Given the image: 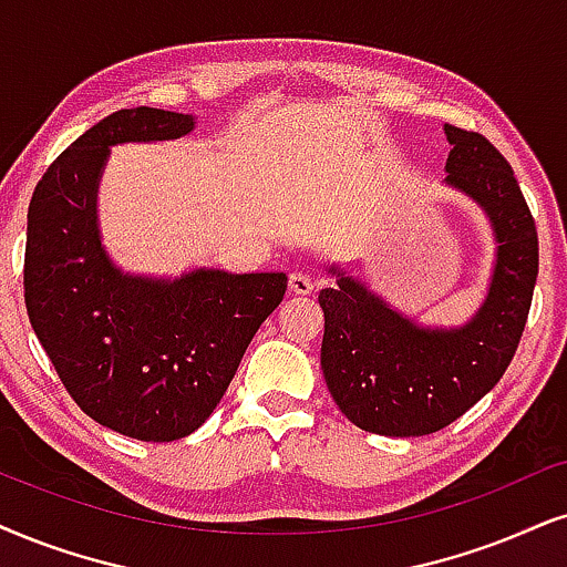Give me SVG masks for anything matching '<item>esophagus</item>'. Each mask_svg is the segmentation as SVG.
Returning a JSON list of instances; mask_svg holds the SVG:
<instances>
[{"instance_id": "obj_1", "label": "esophagus", "mask_w": 567, "mask_h": 567, "mask_svg": "<svg viewBox=\"0 0 567 567\" xmlns=\"http://www.w3.org/2000/svg\"><path fill=\"white\" fill-rule=\"evenodd\" d=\"M290 290L296 296H308L313 290V279L306 275V271H292L290 275Z\"/></svg>"}]
</instances>
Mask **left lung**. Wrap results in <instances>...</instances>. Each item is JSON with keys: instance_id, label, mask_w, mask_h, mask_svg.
<instances>
[{"instance_id": "8db88e82", "label": "left lung", "mask_w": 567, "mask_h": 567, "mask_svg": "<svg viewBox=\"0 0 567 567\" xmlns=\"http://www.w3.org/2000/svg\"><path fill=\"white\" fill-rule=\"evenodd\" d=\"M444 183L482 206L497 240L482 308L463 327H421L337 267V288L319 292L327 386L371 434L424 436L461 419L503 379L532 308L539 238L511 164L482 133L444 125Z\"/></svg>"}]
</instances>
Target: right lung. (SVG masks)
<instances>
[{"mask_svg":"<svg viewBox=\"0 0 567 567\" xmlns=\"http://www.w3.org/2000/svg\"><path fill=\"white\" fill-rule=\"evenodd\" d=\"M193 114L120 110L49 164L28 206L25 308L70 398L112 432L188 436L214 413L256 329L282 303V271L135 277L102 246L96 190L117 143L175 141Z\"/></svg>","mask_w":567,"mask_h":567,"instance_id":"1","label":"right lung"}]
</instances>
